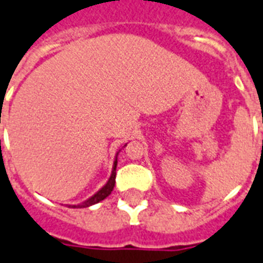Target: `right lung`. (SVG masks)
<instances>
[{
	"instance_id": "add662e5",
	"label": "right lung",
	"mask_w": 263,
	"mask_h": 263,
	"mask_svg": "<svg viewBox=\"0 0 263 263\" xmlns=\"http://www.w3.org/2000/svg\"><path fill=\"white\" fill-rule=\"evenodd\" d=\"M125 146H127V144H125ZM119 153H120V150H119ZM119 153L116 154V159H115V162H113L112 174H110L109 180L106 181L105 185H104V186H102L101 189L97 192V193L93 194L91 197H89L83 202L78 204V205H72V206H70V208H87V206L95 205V204H97V202L102 201L104 198H106L110 193H112L113 187H115V183H116V166H117V155H119Z\"/></svg>"
}]
</instances>
